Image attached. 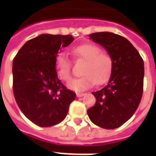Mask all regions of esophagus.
Returning <instances> with one entry per match:
<instances>
[{
	"mask_svg": "<svg viewBox=\"0 0 156 156\" xmlns=\"http://www.w3.org/2000/svg\"><path fill=\"white\" fill-rule=\"evenodd\" d=\"M84 94H84V93H81V92H77V93H76V96H77V97H81V96H83Z\"/></svg>",
	"mask_w": 156,
	"mask_h": 156,
	"instance_id": "esophagus-1",
	"label": "esophagus"
}]
</instances>
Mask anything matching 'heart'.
<instances>
[{"label":"heart","instance_id":"heart-1","mask_svg":"<svg viewBox=\"0 0 156 156\" xmlns=\"http://www.w3.org/2000/svg\"><path fill=\"white\" fill-rule=\"evenodd\" d=\"M72 54L77 60L86 61L81 70L82 76L69 82V87L75 91H84L93 87L96 83L102 84L108 81L114 69V59L109 53L101 51L94 43H83L72 48ZM57 75L63 81L69 82L72 77V62L62 53L55 60Z\"/></svg>","mask_w":156,"mask_h":156}]
</instances>
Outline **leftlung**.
I'll use <instances>...</instances> for the list:
<instances>
[{
  "label": "left lung",
  "instance_id": "obj_1",
  "mask_svg": "<svg viewBox=\"0 0 156 156\" xmlns=\"http://www.w3.org/2000/svg\"><path fill=\"white\" fill-rule=\"evenodd\" d=\"M89 37L112 55L114 69L108 84L92 93L96 101L87 109V115L101 128L117 129L131 118L141 102L144 62L136 48L122 35L99 32Z\"/></svg>",
  "mask_w": 156,
  "mask_h": 156
}]
</instances>
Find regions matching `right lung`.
<instances>
[{
	"instance_id": "1",
	"label": "right lung",
	"mask_w": 156,
	"mask_h": 156,
	"mask_svg": "<svg viewBox=\"0 0 156 156\" xmlns=\"http://www.w3.org/2000/svg\"><path fill=\"white\" fill-rule=\"evenodd\" d=\"M74 41L71 35L41 34L27 41L13 61V91L28 120L47 128L62 122L75 93L58 79L55 60L59 49Z\"/></svg>"
}]
</instances>
